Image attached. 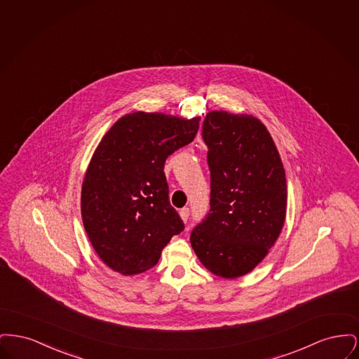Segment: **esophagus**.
I'll use <instances>...</instances> for the list:
<instances>
[{
  "label": "esophagus",
  "mask_w": 359,
  "mask_h": 359,
  "mask_svg": "<svg viewBox=\"0 0 359 359\" xmlns=\"http://www.w3.org/2000/svg\"><path fill=\"white\" fill-rule=\"evenodd\" d=\"M179 214H180V217H182V219H183L184 222H187L188 217H189V208H188V207L182 208V210L179 211Z\"/></svg>",
  "instance_id": "1"
}]
</instances>
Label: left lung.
<instances>
[{
    "instance_id": "1",
    "label": "left lung",
    "mask_w": 359,
    "mask_h": 359,
    "mask_svg": "<svg viewBox=\"0 0 359 359\" xmlns=\"http://www.w3.org/2000/svg\"><path fill=\"white\" fill-rule=\"evenodd\" d=\"M202 137L208 148L210 211L189 241L210 272L236 278L252 272L281 233L285 171L271 133L253 116L211 111Z\"/></svg>"
}]
</instances>
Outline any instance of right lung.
Instances as JSON below:
<instances>
[{"instance_id":"right-lung-1","label":"right lung","mask_w":359,"mask_h":359,"mask_svg":"<svg viewBox=\"0 0 359 359\" xmlns=\"http://www.w3.org/2000/svg\"><path fill=\"white\" fill-rule=\"evenodd\" d=\"M201 117L136 111L103 136L82 184L88 239L103 262L122 274L142 273L184 223L172 207L164 164L194 141Z\"/></svg>"}]
</instances>
